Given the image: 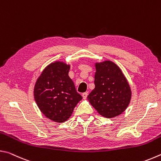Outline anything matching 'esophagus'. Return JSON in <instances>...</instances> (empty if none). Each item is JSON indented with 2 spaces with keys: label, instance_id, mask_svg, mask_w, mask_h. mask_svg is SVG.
<instances>
[{
  "label": "esophagus",
  "instance_id": "obj_1",
  "mask_svg": "<svg viewBox=\"0 0 161 161\" xmlns=\"http://www.w3.org/2000/svg\"><path fill=\"white\" fill-rule=\"evenodd\" d=\"M87 96H88V92H84V93L82 94V97H83V99H86Z\"/></svg>",
  "mask_w": 161,
  "mask_h": 161
}]
</instances>
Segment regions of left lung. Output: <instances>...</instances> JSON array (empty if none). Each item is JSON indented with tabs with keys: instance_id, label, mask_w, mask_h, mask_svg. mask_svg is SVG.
Segmentation results:
<instances>
[{
	"instance_id": "8db88e82",
	"label": "left lung",
	"mask_w": 161,
	"mask_h": 161,
	"mask_svg": "<svg viewBox=\"0 0 161 161\" xmlns=\"http://www.w3.org/2000/svg\"><path fill=\"white\" fill-rule=\"evenodd\" d=\"M95 88L88 95L89 103L100 115L114 118L126 109L131 90L119 66L110 60L96 62Z\"/></svg>"
}]
</instances>
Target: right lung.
Segmentation results:
<instances>
[{
	"label": "right lung",
	"mask_w": 161,
	"mask_h": 161,
	"mask_svg": "<svg viewBox=\"0 0 161 161\" xmlns=\"http://www.w3.org/2000/svg\"><path fill=\"white\" fill-rule=\"evenodd\" d=\"M70 65L56 61L46 67L34 87L35 102L40 111L58 123L66 121L82 99L69 77Z\"/></svg>",
	"instance_id": "add662e5"
}]
</instances>
